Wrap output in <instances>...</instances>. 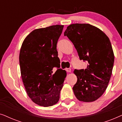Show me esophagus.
I'll use <instances>...</instances> for the list:
<instances>
[{
    "label": "esophagus",
    "instance_id": "obj_1",
    "mask_svg": "<svg viewBox=\"0 0 122 122\" xmlns=\"http://www.w3.org/2000/svg\"><path fill=\"white\" fill-rule=\"evenodd\" d=\"M66 71H67V72H71V68H66Z\"/></svg>",
    "mask_w": 122,
    "mask_h": 122
}]
</instances>
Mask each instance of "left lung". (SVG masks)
<instances>
[{
	"label": "left lung",
	"mask_w": 122,
	"mask_h": 122,
	"mask_svg": "<svg viewBox=\"0 0 122 122\" xmlns=\"http://www.w3.org/2000/svg\"><path fill=\"white\" fill-rule=\"evenodd\" d=\"M64 35L74 44L79 59L88 62L86 69L74 71L75 96L84 102L96 101L106 90L112 73L114 56L109 38L96 26L79 23L68 26Z\"/></svg>",
	"instance_id": "obj_1"
}]
</instances>
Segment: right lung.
I'll use <instances>...</instances> for the list:
<instances>
[{"mask_svg":"<svg viewBox=\"0 0 122 122\" xmlns=\"http://www.w3.org/2000/svg\"><path fill=\"white\" fill-rule=\"evenodd\" d=\"M64 25L35 29L23 41L19 54L21 76L26 93L33 102L44 107L59 101L66 76L60 68L56 44ZM58 68L56 72L53 68Z\"/></svg>","mask_w":122,"mask_h":122,"instance_id":"1","label":"right lung"}]
</instances>
